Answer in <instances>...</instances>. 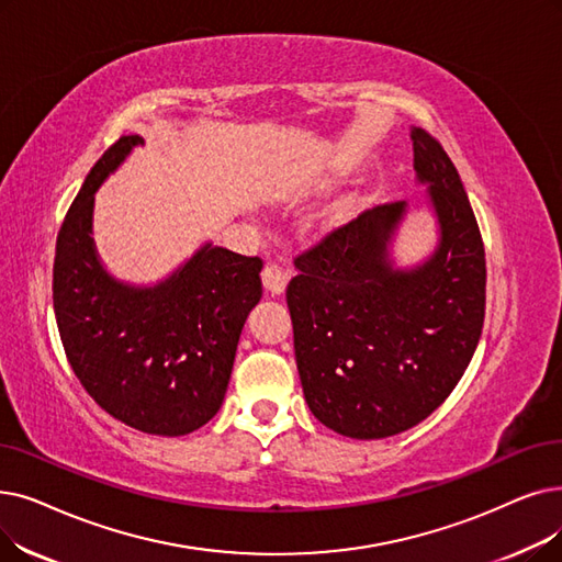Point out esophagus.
I'll use <instances>...</instances> for the list:
<instances>
[{
  "instance_id": "34e87169",
  "label": "esophagus",
  "mask_w": 562,
  "mask_h": 562,
  "mask_svg": "<svg viewBox=\"0 0 562 562\" xmlns=\"http://www.w3.org/2000/svg\"><path fill=\"white\" fill-rule=\"evenodd\" d=\"M261 282H263V289L268 291V294L280 296L286 289V273L278 263H266L261 271Z\"/></svg>"
}]
</instances>
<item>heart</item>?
<instances>
[{"label":"heart","mask_w":562,"mask_h":562,"mask_svg":"<svg viewBox=\"0 0 562 562\" xmlns=\"http://www.w3.org/2000/svg\"><path fill=\"white\" fill-rule=\"evenodd\" d=\"M341 215H345V213H341V209L330 211V213L324 217V225H326V227H335V225L341 221Z\"/></svg>","instance_id":"1"}]
</instances>
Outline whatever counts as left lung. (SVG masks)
<instances>
[{
	"instance_id": "left-lung-1",
	"label": "left lung",
	"mask_w": 562,
	"mask_h": 562,
	"mask_svg": "<svg viewBox=\"0 0 562 562\" xmlns=\"http://www.w3.org/2000/svg\"><path fill=\"white\" fill-rule=\"evenodd\" d=\"M411 139L438 225L434 252L397 268L390 243L406 202L381 204L299 255L286 286L305 402L360 441L406 431L441 406L484 324V246L467 190L427 131L411 128Z\"/></svg>"
}]
</instances>
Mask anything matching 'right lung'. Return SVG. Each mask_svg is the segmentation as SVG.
Returning a JSON list of instances; mask_svg holds the SVG:
<instances>
[{"label": "right lung", "mask_w": 562, "mask_h": 562, "mask_svg": "<svg viewBox=\"0 0 562 562\" xmlns=\"http://www.w3.org/2000/svg\"><path fill=\"white\" fill-rule=\"evenodd\" d=\"M139 144V135L119 137L64 217L55 316L70 368L95 404L137 431L183 436L223 406L263 263L204 243L158 284L110 276L91 238L93 194Z\"/></svg>", "instance_id": "right-lung-1"}]
</instances>
